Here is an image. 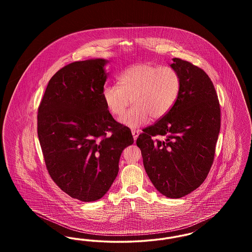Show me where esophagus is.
Wrapping results in <instances>:
<instances>
[{
    "label": "esophagus",
    "mask_w": 252,
    "mask_h": 252,
    "mask_svg": "<svg viewBox=\"0 0 252 252\" xmlns=\"http://www.w3.org/2000/svg\"><path fill=\"white\" fill-rule=\"evenodd\" d=\"M140 130H136V129H133L131 130L132 135H133V138H134V140L136 141L137 140V138H138V136H139V134H140Z\"/></svg>",
    "instance_id": "esophagus-1"
}]
</instances>
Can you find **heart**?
<instances>
[{"mask_svg": "<svg viewBox=\"0 0 252 252\" xmlns=\"http://www.w3.org/2000/svg\"><path fill=\"white\" fill-rule=\"evenodd\" d=\"M118 85H107L102 91L106 108L114 116L122 115L130 102L134 107L120 118L129 127H138L163 118L180 95V74L170 66L148 63L132 65L121 72Z\"/></svg>", "mask_w": 252, "mask_h": 252, "instance_id": "obj_1", "label": "heart"}]
</instances>
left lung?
I'll use <instances>...</instances> for the list:
<instances>
[{
	"mask_svg": "<svg viewBox=\"0 0 252 252\" xmlns=\"http://www.w3.org/2000/svg\"><path fill=\"white\" fill-rule=\"evenodd\" d=\"M172 60L181 79L180 95L163 118L143 129L136 144L157 190L180 198L203 183L214 163L221 110L209 75L189 61ZM156 135L166 140H153Z\"/></svg>",
	"mask_w": 252,
	"mask_h": 252,
	"instance_id": "8db88e82",
	"label": "left lung"
}]
</instances>
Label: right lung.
Segmentation results:
<instances>
[{"label":"right lung","mask_w":252,"mask_h":252,"mask_svg":"<svg viewBox=\"0 0 252 252\" xmlns=\"http://www.w3.org/2000/svg\"><path fill=\"white\" fill-rule=\"evenodd\" d=\"M107 62L75 61L61 68L37 108V136L50 177L85 202L108 192L123 150L134 142L130 129L113 119L103 101Z\"/></svg>","instance_id":"add662e5"}]
</instances>
